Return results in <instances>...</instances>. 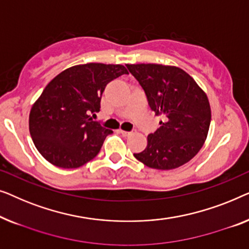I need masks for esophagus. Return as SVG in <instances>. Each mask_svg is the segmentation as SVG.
Masks as SVG:
<instances>
[{"label":"esophagus","mask_w":249,"mask_h":249,"mask_svg":"<svg viewBox=\"0 0 249 249\" xmlns=\"http://www.w3.org/2000/svg\"><path fill=\"white\" fill-rule=\"evenodd\" d=\"M120 132L122 133V135H123V136H129V135H132L133 133H134V131L127 132V131H123V129H120Z\"/></svg>","instance_id":"34e87169"}]
</instances>
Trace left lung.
<instances>
[{"mask_svg":"<svg viewBox=\"0 0 249 249\" xmlns=\"http://www.w3.org/2000/svg\"><path fill=\"white\" fill-rule=\"evenodd\" d=\"M148 98L160 127L148 135L144 151L134 157L153 169L183 166L204 144L211 123L208 96L192 76L177 66L126 64Z\"/></svg>","mask_w":249,"mask_h":249,"instance_id":"8db88e82","label":"left lung"}]
</instances>
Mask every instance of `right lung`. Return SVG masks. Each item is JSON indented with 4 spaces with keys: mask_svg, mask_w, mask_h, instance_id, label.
Instances as JSON below:
<instances>
[{
    "mask_svg": "<svg viewBox=\"0 0 249 249\" xmlns=\"http://www.w3.org/2000/svg\"><path fill=\"white\" fill-rule=\"evenodd\" d=\"M128 74L121 64L87 63L64 70L35 101L29 114L34 144L56 167L79 168L99 153L113 131L94 122L101 96L111 80Z\"/></svg>",
    "mask_w": 249,
    "mask_h": 249,
    "instance_id": "1",
    "label": "right lung"
}]
</instances>
